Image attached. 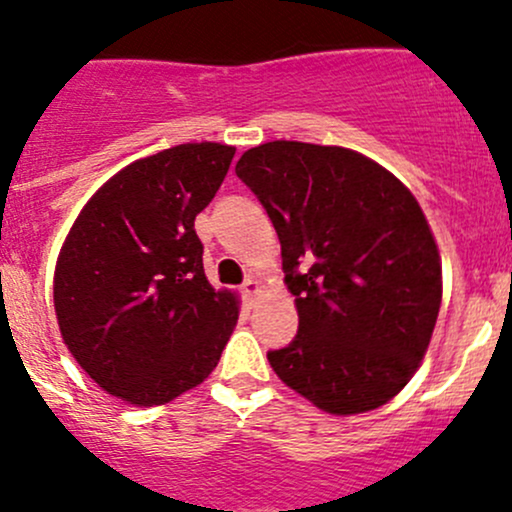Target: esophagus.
I'll use <instances>...</instances> for the list:
<instances>
[{"label":"esophagus","instance_id":"obj_1","mask_svg":"<svg viewBox=\"0 0 512 512\" xmlns=\"http://www.w3.org/2000/svg\"><path fill=\"white\" fill-rule=\"evenodd\" d=\"M260 292H262V284L257 282L255 277L245 279V284H242V297H245L247 301H252L255 297H260Z\"/></svg>","mask_w":512,"mask_h":512}]
</instances>
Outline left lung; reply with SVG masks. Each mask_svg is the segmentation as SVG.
Returning a JSON list of instances; mask_svg holds the SVG:
<instances>
[{
	"mask_svg": "<svg viewBox=\"0 0 512 512\" xmlns=\"http://www.w3.org/2000/svg\"><path fill=\"white\" fill-rule=\"evenodd\" d=\"M235 174L282 242L297 338L267 353L284 385L328 414L383 407L417 373L441 306V257L412 191L346 147L260 144Z\"/></svg>",
	"mask_w": 512,
	"mask_h": 512,
	"instance_id": "obj_1",
	"label": "left lung"
}]
</instances>
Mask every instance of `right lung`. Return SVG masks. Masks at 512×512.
Listing matches in <instances>:
<instances>
[{"instance_id":"add662e5","label":"right lung","mask_w":512,"mask_h":512,"mask_svg":"<svg viewBox=\"0 0 512 512\" xmlns=\"http://www.w3.org/2000/svg\"><path fill=\"white\" fill-rule=\"evenodd\" d=\"M233 157L235 147L201 142L132 161L63 240L53 274L63 343L127 405H166L201 385L238 324V294L208 282L193 230Z\"/></svg>"}]
</instances>
